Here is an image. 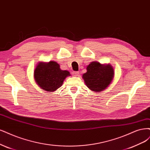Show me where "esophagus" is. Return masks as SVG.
<instances>
[{
  "label": "esophagus",
  "mask_w": 150,
  "mask_h": 150,
  "mask_svg": "<svg viewBox=\"0 0 150 150\" xmlns=\"http://www.w3.org/2000/svg\"><path fill=\"white\" fill-rule=\"evenodd\" d=\"M73 74L74 76H79V72H77V71H74V72H73Z\"/></svg>",
  "instance_id": "obj_1"
}]
</instances>
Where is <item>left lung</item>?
I'll list each match as a JSON object with an SVG mask.
<instances>
[{
    "label": "left lung",
    "instance_id": "1",
    "mask_svg": "<svg viewBox=\"0 0 150 150\" xmlns=\"http://www.w3.org/2000/svg\"><path fill=\"white\" fill-rule=\"evenodd\" d=\"M87 72L82 75L85 84L94 92H101L110 85L114 76V69L110 64H102L93 61L86 68Z\"/></svg>",
    "mask_w": 150,
    "mask_h": 150
}]
</instances>
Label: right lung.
<instances>
[{
  "label": "right lung",
  "mask_w": 150,
  "mask_h": 150,
  "mask_svg": "<svg viewBox=\"0 0 150 150\" xmlns=\"http://www.w3.org/2000/svg\"><path fill=\"white\" fill-rule=\"evenodd\" d=\"M71 76L69 72L60 69L56 61L48 63L40 62L34 71V78L40 88L46 91L53 92L63 85L66 77Z\"/></svg>",
  "instance_id": "1"
}]
</instances>
